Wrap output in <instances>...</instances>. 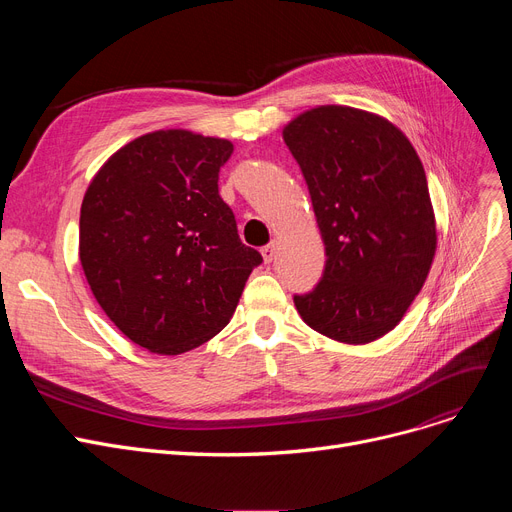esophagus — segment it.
<instances>
[{
  "instance_id": "obj_1",
  "label": "esophagus",
  "mask_w": 512,
  "mask_h": 512,
  "mask_svg": "<svg viewBox=\"0 0 512 512\" xmlns=\"http://www.w3.org/2000/svg\"><path fill=\"white\" fill-rule=\"evenodd\" d=\"M276 253H278V245H276V242H270V245H265V247L261 249V255H263V261H265V263H272V261L276 259Z\"/></svg>"
}]
</instances>
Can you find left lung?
<instances>
[{
	"instance_id": "1",
	"label": "left lung",
	"mask_w": 512,
	"mask_h": 512,
	"mask_svg": "<svg viewBox=\"0 0 512 512\" xmlns=\"http://www.w3.org/2000/svg\"><path fill=\"white\" fill-rule=\"evenodd\" d=\"M305 176L326 267L294 294L315 332L367 344L396 328L436 255V220L421 159L392 122L321 105L282 130Z\"/></svg>"
}]
</instances>
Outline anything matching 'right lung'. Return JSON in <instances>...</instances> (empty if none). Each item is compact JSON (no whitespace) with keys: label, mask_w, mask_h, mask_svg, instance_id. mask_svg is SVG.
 Returning <instances> with one entry per match:
<instances>
[{"label":"right lung","mask_w":512,"mask_h":512,"mask_svg":"<svg viewBox=\"0 0 512 512\" xmlns=\"http://www.w3.org/2000/svg\"><path fill=\"white\" fill-rule=\"evenodd\" d=\"M232 143L157 130L124 145L80 207V263L118 330L157 355H180L230 321L263 257L242 245L218 191Z\"/></svg>","instance_id":"1"}]
</instances>
